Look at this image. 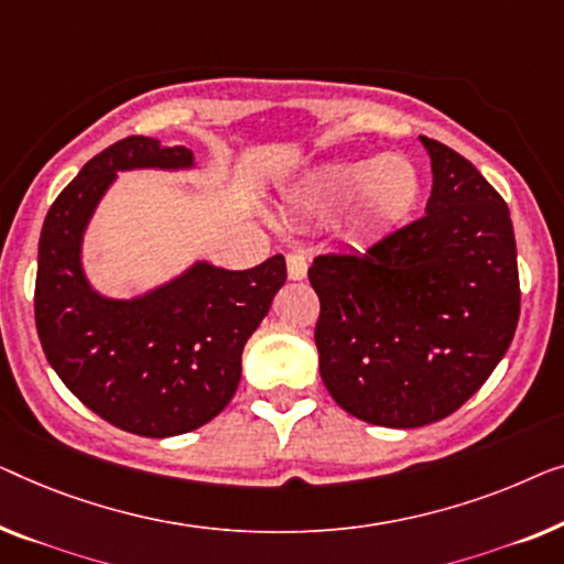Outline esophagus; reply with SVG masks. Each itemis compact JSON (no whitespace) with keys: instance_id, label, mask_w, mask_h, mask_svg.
I'll use <instances>...</instances> for the list:
<instances>
[{"instance_id":"esophagus-1","label":"esophagus","mask_w":564,"mask_h":564,"mask_svg":"<svg viewBox=\"0 0 564 564\" xmlns=\"http://www.w3.org/2000/svg\"><path fill=\"white\" fill-rule=\"evenodd\" d=\"M285 265H289V279L291 281L306 279L308 260H306L304 252H289V256H285Z\"/></svg>"}]
</instances>
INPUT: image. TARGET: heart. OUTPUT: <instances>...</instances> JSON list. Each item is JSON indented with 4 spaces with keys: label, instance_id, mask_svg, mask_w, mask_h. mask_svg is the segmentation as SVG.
<instances>
[{
    "label": "heart",
    "instance_id": "obj_1",
    "mask_svg": "<svg viewBox=\"0 0 564 564\" xmlns=\"http://www.w3.org/2000/svg\"><path fill=\"white\" fill-rule=\"evenodd\" d=\"M419 199V173L403 155L352 158L316 169L301 184L296 202L312 212H339L349 206L355 227L378 232L395 225Z\"/></svg>",
    "mask_w": 564,
    "mask_h": 564
}]
</instances>
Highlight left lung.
Returning a JSON list of instances; mask_svg holds the SVG:
<instances>
[{"label": "left lung", "instance_id": "left-lung-1", "mask_svg": "<svg viewBox=\"0 0 564 564\" xmlns=\"http://www.w3.org/2000/svg\"><path fill=\"white\" fill-rule=\"evenodd\" d=\"M422 142L434 173L424 217L308 268L324 386L347 414L393 430L455 414L501 362L521 312L503 196L467 158Z\"/></svg>", "mask_w": 564, "mask_h": 564}]
</instances>
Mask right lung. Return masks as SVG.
<instances>
[{
  "label": "right lung",
  "instance_id": "right-lung-1",
  "mask_svg": "<svg viewBox=\"0 0 564 564\" xmlns=\"http://www.w3.org/2000/svg\"><path fill=\"white\" fill-rule=\"evenodd\" d=\"M148 165H192V150L130 134L94 155L47 209L35 327L47 362L86 409L140 437H176L212 422L235 395L242 347L285 283V260L250 271L199 263L145 299L97 296L78 263L84 227L115 171Z\"/></svg>",
  "mask_w": 564,
  "mask_h": 564
}]
</instances>
